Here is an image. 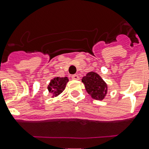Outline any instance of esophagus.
<instances>
[{
	"instance_id": "esophagus-1",
	"label": "esophagus",
	"mask_w": 149,
	"mask_h": 149,
	"mask_svg": "<svg viewBox=\"0 0 149 149\" xmlns=\"http://www.w3.org/2000/svg\"><path fill=\"white\" fill-rule=\"evenodd\" d=\"M72 79H74V80H79V77L78 75H77V74L72 75Z\"/></svg>"
}]
</instances>
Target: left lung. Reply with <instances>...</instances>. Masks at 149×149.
I'll use <instances>...</instances> for the list:
<instances>
[{
    "label": "left lung",
    "mask_w": 149,
    "mask_h": 149,
    "mask_svg": "<svg viewBox=\"0 0 149 149\" xmlns=\"http://www.w3.org/2000/svg\"><path fill=\"white\" fill-rule=\"evenodd\" d=\"M82 82L85 85L87 93L94 100H102L107 94V84L96 72H88L85 77H83Z\"/></svg>",
    "instance_id": "left-lung-1"
}]
</instances>
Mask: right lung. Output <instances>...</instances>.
<instances>
[{
    "mask_svg": "<svg viewBox=\"0 0 149 149\" xmlns=\"http://www.w3.org/2000/svg\"><path fill=\"white\" fill-rule=\"evenodd\" d=\"M68 77H54L50 80V83L48 85L47 89L52 94V97L57 96L61 93H63L66 88V83H68Z\"/></svg>",
    "mask_w": 149,
    "mask_h": 149,
    "instance_id": "1",
    "label": "right lung"
}]
</instances>
